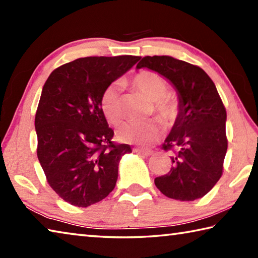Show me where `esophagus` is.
<instances>
[{
  "instance_id": "1",
  "label": "esophagus",
  "mask_w": 258,
  "mask_h": 258,
  "mask_svg": "<svg viewBox=\"0 0 258 258\" xmlns=\"http://www.w3.org/2000/svg\"><path fill=\"white\" fill-rule=\"evenodd\" d=\"M134 152H137L139 155H142V156H150L152 155V150H145V149H134Z\"/></svg>"
}]
</instances>
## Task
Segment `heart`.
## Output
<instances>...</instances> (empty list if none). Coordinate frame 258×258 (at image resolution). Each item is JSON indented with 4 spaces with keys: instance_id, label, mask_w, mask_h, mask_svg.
Listing matches in <instances>:
<instances>
[{
    "instance_id": "1",
    "label": "heart",
    "mask_w": 258,
    "mask_h": 258,
    "mask_svg": "<svg viewBox=\"0 0 258 258\" xmlns=\"http://www.w3.org/2000/svg\"><path fill=\"white\" fill-rule=\"evenodd\" d=\"M132 85L154 101V111L165 126H172L180 116V101L174 94L167 93L168 83L166 78L154 71H145L135 74ZM101 109L109 121L117 123L123 117L120 90L118 85L108 86L102 93ZM159 120L125 121L117 127V138L121 142L134 143L141 147L150 146L161 135Z\"/></svg>"
}]
</instances>
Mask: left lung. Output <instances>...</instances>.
Here are the masks:
<instances>
[{
    "mask_svg": "<svg viewBox=\"0 0 258 258\" xmlns=\"http://www.w3.org/2000/svg\"><path fill=\"white\" fill-rule=\"evenodd\" d=\"M137 68L157 72L177 91L180 116L163 149L172 150V168L155 178L166 197L192 202L207 195L223 174L228 139L226 110L216 86L202 68L168 55H147Z\"/></svg>",
    "mask_w": 258,
    "mask_h": 258,
    "instance_id": "8db88e82",
    "label": "left lung"
}]
</instances>
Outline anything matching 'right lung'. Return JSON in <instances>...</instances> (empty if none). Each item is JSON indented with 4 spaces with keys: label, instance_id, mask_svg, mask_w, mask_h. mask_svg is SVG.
<instances>
[{
    "label": "right lung",
    "instance_id": "obj_1",
    "mask_svg": "<svg viewBox=\"0 0 258 258\" xmlns=\"http://www.w3.org/2000/svg\"><path fill=\"white\" fill-rule=\"evenodd\" d=\"M140 60L135 55L86 56L50 74L35 115L37 158L64 202L87 207L113 190L128 145L111 141L101 109L104 90Z\"/></svg>",
    "mask_w": 258,
    "mask_h": 258
}]
</instances>
